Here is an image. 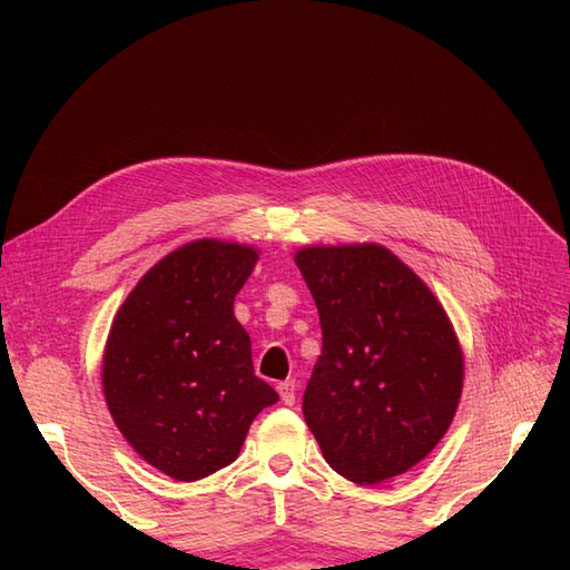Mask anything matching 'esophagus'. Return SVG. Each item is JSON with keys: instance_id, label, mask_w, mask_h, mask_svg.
<instances>
[{"instance_id": "esophagus-1", "label": "esophagus", "mask_w": 570, "mask_h": 570, "mask_svg": "<svg viewBox=\"0 0 570 570\" xmlns=\"http://www.w3.org/2000/svg\"><path fill=\"white\" fill-rule=\"evenodd\" d=\"M278 392H281L283 404H287V406L295 404V400H297V385H295V381L278 383Z\"/></svg>"}]
</instances>
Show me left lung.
<instances>
[{
  "instance_id": "obj_1",
  "label": "left lung",
  "mask_w": 570,
  "mask_h": 570,
  "mask_svg": "<svg viewBox=\"0 0 570 570\" xmlns=\"http://www.w3.org/2000/svg\"><path fill=\"white\" fill-rule=\"evenodd\" d=\"M295 262L323 350L302 411L333 471L356 485L406 473L450 428L463 356L428 285L381 245L306 247Z\"/></svg>"
}]
</instances>
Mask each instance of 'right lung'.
<instances>
[{"label": "right lung", "mask_w": 570, "mask_h": 570, "mask_svg": "<svg viewBox=\"0 0 570 570\" xmlns=\"http://www.w3.org/2000/svg\"><path fill=\"white\" fill-rule=\"evenodd\" d=\"M254 264L252 247L197 239L149 268L114 318L109 411L132 450L176 480L233 463L256 413L278 402L233 314Z\"/></svg>", "instance_id": "1"}]
</instances>
